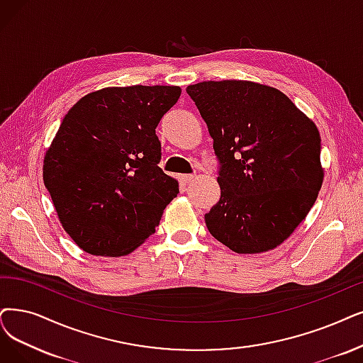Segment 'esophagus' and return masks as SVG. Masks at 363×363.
Listing matches in <instances>:
<instances>
[{
	"mask_svg": "<svg viewBox=\"0 0 363 363\" xmlns=\"http://www.w3.org/2000/svg\"><path fill=\"white\" fill-rule=\"evenodd\" d=\"M196 177L195 176H192V174H184V176H182V182L183 183H191V182H194Z\"/></svg>",
	"mask_w": 363,
	"mask_h": 363,
	"instance_id": "esophagus-1",
	"label": "esophagus"
}]
</instances>
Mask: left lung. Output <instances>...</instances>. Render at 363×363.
Instances as JSON below:
<instances>
[{"label": "left lung", "instance_id": "left-lung-1", "mask_svg": "<svg viewBox=\"0 0 363 363\" xmlns=\"http://www.w3.org/2000/svg\"><path fill=\"white\" fill-rule=\"evenodd\" d=\"M222 164L210 234L235 253L280 245L306 219L323 184L315 123L279 89L250 80L186 88Z\"/></svg>", "mask_w": 363, "mask_h": 363}]
</instances>
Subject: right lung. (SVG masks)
Instances as JSON below:
<instances>
[{"instance_id":"add662e5","label":"right lung","mask_w":363,"mask_h":363,"mask_svg":"<svg viewBox=\"0 0 363 363\" xmlns=\"http://www.w3.org/2000/svg\"><path fill=\"white\" fill-rule=\"evenodd\" d=\"M180 86L104 88L80 98L43 161V182L62 228L95 256L129 255L161 222L179 182L157 167L155 129Z\"/></svg>"}]
</instances>
